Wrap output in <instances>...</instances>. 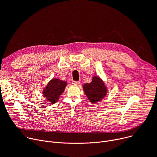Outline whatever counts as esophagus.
I'll use <instances>...</instances> for the list:
<instances>
[{
    "mask_svg": "<svg viewBox=\"0 0 157 157\" xmlns=\"http://www.w3.org/2000/svg\"><path fill=\"white\" fill-rule=\"evenodd\" d=\"M79 83H80L79 81H73V84L77 85V84H79Z\"/></svg>",
    "mask_w": 157,
    "mask_h": 157,
    "instance_id": "1",
    "label": "esophagus"
}]
</instances>
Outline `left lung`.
<instances>
[{"instance_id": "1", "label": "left lung", "mask_w": 157, "mask_h": 157, "mask_svg": "<svg viewBox=\"0 0 157 157\" xmlns=\"http://www.w3.org/2000/svg\"><path fill=\"white\" fill-rule=\"evenodd\" d=\"M83 90L90 101L96 103L101 101L107 93V88L104 82L98 76H94L90 83L83 85Z\"/></svg>"}]
</instances>
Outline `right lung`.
<instances>
[{"label": "right lung", "instance_id": "1", "mask_svg": "<svg viewBox=\"0 0 157 157\" xmlns=\"http://www.w3.org/2000/svg\"><path fill=\"white\" fill-rule=\"evenodd\" d=\"M66 86V81L56 78L52 79L43 90V96L47 99L48 102L56 103L59 99V96L64 92Z\"/></svg>", "mask_w": 157, "mask_h": 157}]
</instances>
